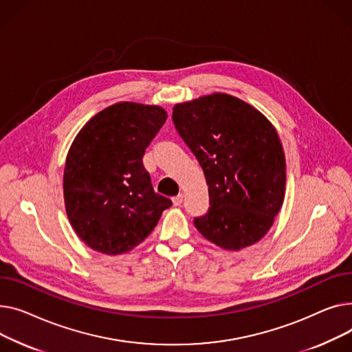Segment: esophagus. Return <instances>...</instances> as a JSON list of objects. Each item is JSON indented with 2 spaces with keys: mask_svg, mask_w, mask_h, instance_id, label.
Masks as SVG:
<instances>
[{
  "mask_svg": "<svg viewBox=\"0 0 352 352\" xmlns=\"http://www.w3.org/2000/svg\"><path fill=\"white\" fill-rule=\"evenodd\" d=\"M183 199H184V196H183V195H179V196L173 197V199H172V201H173V206H180V204L183 203Z\"/></svg>",
  "mask_w": 352,
  "mask_h": 352,
  "instance_id": "esophagus-1",
  "label": "esophagus"
}]
</instances>
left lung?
I'll list each match as a JSON object with an SVG mask.
<instances>
[{"instance_id": "1", "label": "left lung", "mask_w": 352, "mask_h": 352, "mask_svg": "<svg viewBox=\"0 0 352 352\" xmlns=\"http://www.w3.org/2000/svg\"><path fill=\"white\" fill-rule=\"evenodd\" d=\"M172 119L208 182L210 209L195 219L199 233L230 252L260 241L285 195V156L273 123L221 92L176 103Z\"/></svg>"}]
</instances>
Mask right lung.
<instances>
[{
  "label": "right lung",
  "instance_id": "right-lung-1",
  "mask_svg": "<svg viewBox=\"0 0 352 352\" xmlns=\"http://www.w3.org/2000/svg\"><path fill=\"white\" fill-rule=\"evenodd\" d=\"M168 112L118 102L92 116L75 136L64 169V200L78 237L118 256L146 239L172 201L153 192L142 157Z\"/></svg>",
  "mask_w": 352,
  "mask_h": 352
}]
</instances>
